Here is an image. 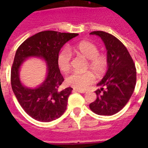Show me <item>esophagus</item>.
<instances>
[{"label": "esophagus", "mask_w": 148, "mask_h": 148, "mask_svg": "<svg viewBox=\"0 0 148 148\" xmlns=\"http://www.w3.org/2000/svg\"><path fill=\"white\" fill-rule=\"evenodd\" d=\"M74 92H81V93H84L86 92L85 90H77V89H74L73 90Z\"/></svg>", "instance_id": "esophagus-1"}]
</instances>
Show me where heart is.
<instances>
[{"instance_id": "obj_1", "label": "heart", "mask_w": 148, "mask_h": 148, "mask_svg": "<svg viewBox=\"0 0 148 148\" xmlns=\"http://www.w3.org/2000/svg\"><path fill=\"white\" fill-rule=\"evenodd\" d=\"M75 53L88 60L87 69L90 70L97 77L103 75L108 67V58L104 55L99 53V49L93 43L82 40L71 47L70 49H64L58 56V66L60 70L66 73L71 66V53ZM94 82V76L91 72L84 73H73L66 78L68 85L77 90H84Z\"/></svg>"}]
</instances>
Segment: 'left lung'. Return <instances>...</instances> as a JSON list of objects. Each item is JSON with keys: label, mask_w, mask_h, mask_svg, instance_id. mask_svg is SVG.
Instances as JSON below:
<instances>
[{"label": "left lung", "mask_w": 148, "mask_h": 148, "mask_svg": "<svg viewBox=\"0 0 148 148\" xmlns=\"http://www.w3.org/2000/svg\"><path fill=\"white\" fill-rule=\"evenodd\" d=\"M107 49L108 67L102 80L97 84V98L90 104V110L101 116H112L119 112L130 100L135 89L136 70L125 45L111 34L94 31Z\"/></svg>", "instance_id": "obj_1"}]
</instances>
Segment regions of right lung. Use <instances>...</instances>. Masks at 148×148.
<instances>
[{
	"mask_svg": "<svg viewBox=\"0 0 148 148\" xmlns=\"http://www.w3.org/2000/svg\"><path fill=\"white\" fill-rule=\"evenodd\" d=\"M77 33L43 31L24 40L18 48L11 70V84L18 102L32 119L49 122L61 117L66 109L73 88L58 90L64 78L58 66V56L67 41ZM29 57L44 59L47 63V76L38 87L29 88L20 80L19 72L23 61Z\"/></svg>",
	"mask_w": 148,
	"mask_h": 148,
	"instance_id": "obj_1",
	"label": "right lung"
}]
</instances>
